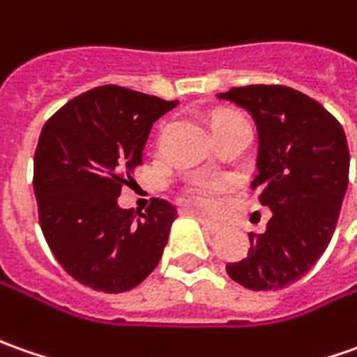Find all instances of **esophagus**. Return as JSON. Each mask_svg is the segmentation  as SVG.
<instances>
[{
    "label": "esophagus",
    "mask_w": 357,
    "mask_h": 357,
    "mask_svg": "<svg viewBox=\"0 0 357 357\" xmlns=\"http://www.w3.org/2000/svg\"><path fill=\"white\" fill-rule=\"evenodd\" d=\"M197 219H199V223H202L205 231H209V233H219L221 231V225H217L215 221H211V219H207V217L203 215H199Z\"/></svg>",
    "instance_id": "1"
}]
</instances>
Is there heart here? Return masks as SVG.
Segmentation results:
<instances>
[{
    "instance_id": "b5f03b06",
    "label": "heart",
    "mask_w": 357,
    "mask_h": 357,
    "mask_svg": "<svg viewBox=\"0 0 357 357\" xmlns=\"http://www.w3.org/2000/svg\"><path fill=\"white\" fill-rule=\"evenodd\" d=\"M231 118H239L235 114H223V116H217L213 120L221 122V120H231ZM231 190V181L225 178H195L188 185V195H190L191 202H195L197 205H202L205 209H213L219 202V197Z\"/></svg>"
}]
</instances>
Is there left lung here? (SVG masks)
Masks as SVG:
<instances>
[{
	"label": "left lung",
	"mask_w": 357,
	"mask_h": 357,
	"mask_svg": "<svg viewBox=\"0 0 357 357\" xmlns=\"http://www.w3.org/2000/svg\"><path fill=\"white\" fill-rule=\"evenodd\" d=\"M245 108L259 134L261 203L273 217L227 275L251 290L289 287L312 268L336 231L348 190L350 150L344 128L324 106L289 86L251 84L217 94Z\"/></svg>",
	"instance_id": "8db88e82"
}]
</instances>
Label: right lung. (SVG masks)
Listing matches in <instances>:
<instances>
[{
	"label": "right lung",
	"instance_id": "right-lung-1",
	"mask_svg": "<svg viewBox=\"0 0 357 357\" xmlns=\"http://www.w3.org/2000/svg\"><path fill=\"white\" fill-rule=\"evenodd\" d=\"M178 100L106 84L59 108L41 130L33 160L39 223L59 264L80 284L126 292L154 271L176 207L154 199L146 213L118 195L144 160L152 124Z\"/></svg>",
	"mask_w": 357,
	"mask_h": 357
}]
</instances>
